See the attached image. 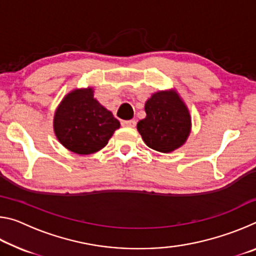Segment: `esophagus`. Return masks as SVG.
<instances>
[{
	"label": "esophagus",
	"instance_id": "obj_1",
	"mask_svg": "<svg viewBox=\"0 0 256 256\" xmlns=\"http://www.w3.org/2000/svg\"><path fill=\"white\" fill-rule=\"evenodd\" d=\"M136 122L134 120H122V126L125 128H136Z\"/></svg>",
	"mask_w": 256,
	"mask_h": 256
}]
</instances>
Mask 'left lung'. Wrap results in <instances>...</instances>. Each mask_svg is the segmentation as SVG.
Wrapping results in <instances>:
<instances>
[{
	"label": "left lung",
	"instance_id": "8db88e82",
	"mask_svg": "<svg viewBox=\"0 0 256 256\" xmlns=\"http://www.w3.org/2000/svg\"><path fill=\"white\" fill-rule=\"evenodd\" d=\"M144 110L146 118L138 123L136 128L149 148L168 154L185 144L192 128V118L175 89L151 94Z\"/></svg>",
	"mask_w": 256,
	"mask_h": 256
}]
</instances>
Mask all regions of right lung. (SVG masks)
Here are the masks:
<instances>
[{"mask_svg":"<svg viewBox=\"0 0 256 256\" xmlns=\"http://www.w3.org/2000/svg\"><path fill=\"white\" fill-rule=\"evenodd\" d=\"M118 120L94 97L92 86L73 89L60 102L53 128L58 142L76 154H92L105 146Z\"/></svg>","mask_w":256,"mask_h":256,"instance_id":"obj_1","label":"right lung"}]
</instances>
